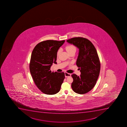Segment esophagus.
I'll return each instance as SVG.
<instances>
[{"label": "esophagus", "instance_id": "esophagus-1", "mask_svg": "<svg viewBox=\"0 0 127 127\" xmlns=\"http://www.w3.org/2000/svg\"><path fill=\"white\" fill-rule=\"evenodd\" d=\"M65 77H67L71 76V74L70 73H68L66 72H65Z\"/></svg>", "mask_w": 127, "mask_h": 127}]
</instances>
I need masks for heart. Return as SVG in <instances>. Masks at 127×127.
Masks as SVG:
<instances>
[{
    "label": "heart",
    "mask_w": 127,
    "mask_h": 127,
    "mask_svg": "<svg viewBox=\"0 0 127 127\" xmlns=\"http://www.w3.org/2000/svg\"><path fill=\"white\" fill-rule=\"evenodd\" d=\"M65 50H66V51L68 52L69 54L71 53L72 52H75L76 51V47L75 46V45H67L65 47ZM61 50H59L57 51V55L59 56Z\"/></svg>",
    "instance_id": "obj_1"
}]
</instances>
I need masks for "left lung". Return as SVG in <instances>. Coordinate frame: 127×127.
<instances>
[{"mask_svg": "<svg viewBox=\"0 0 127 127\" xmlns=\"http://www.w3.org/2000/svg\"><path fill=\"white\" fill-rule=\"evenodd\" d=\"M79 49L76 65L81 72L80 76L72 75V90L77 94H85L96 84L100 69V63L96 49L90 40L83 37H75L67 40Z\"/></svg>", "mask_w": 127, "mask_h": 127, "instance_id": "obj_1", "label": "left lung"}]
</instances>
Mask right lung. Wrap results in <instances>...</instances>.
<instances>
[{"label": "right lung", "mask_w": 127, "mask_h": 127, "mask_svg": "<svg viewBox=\"0 0 127 127\" xmlns=\"http://www.w3.org/2000/svg\"><path fill=\"white\" fill-rule=\"evenodd\" d=\"M65 40H47L38 43L31 55L30 72L36 85L48 95L57 94L65 79L64 72H52L53 63L57 64V52Z\"/></svg>", "instance_id": "right-lung-1"}]
</instances>
